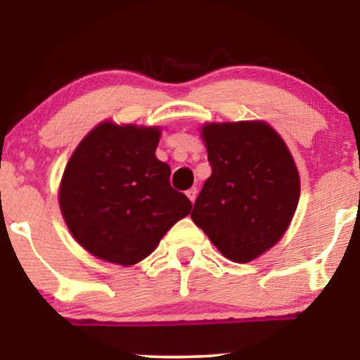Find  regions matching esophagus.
I'll use <instances>...</instances> for the list:
<instances>
[{"instance_id": "obj_1", "label": "esophagus", "mask_w": 360, "mask_h": 360, "mask_svg": "<svg viewBox=\"0 0 360 360\" xmlns=\"http://www.w3.org/2000/svg\"><path fill=\"white\" fill-rule=\"evenodd\" d=\"M186 196H188V200L191 201V203H195V200H196V188H195V186H191L190 190H186Z\"/></svg>"}]
</instances>
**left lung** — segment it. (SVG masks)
<instances>
[{"mask_svg": "<svg viewBox=\"0 0 360 360\" xmlns=\"http://www.w3.org/2000/svg\"><path fill=\"white\" fill-rule=\"evenodd\" d=\"M211 175L191 219L226 259L245 264L282 239L300 200L292 152L265 121L206 122Z\"/></svg>", "mask_w": 360, "mask_h": 360, "instance_id": "obj_1", "label": "left lung"}]
</instances>
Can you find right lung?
Segmentation results:
<instances>
[{
    "label": "right lung",
    "mask_w": 360,
    "mask_h": 360,
    "mask_svg": "<svg viewBox=\"0 0 360 360\" xmlns=\"http://www.w3.org/2000/svg\"><path fill=\"white\" fill-rule=\"evenodd\" d=\"M159 141V126L103 121L68 159L58 205L68 231L95 257L141 262L190 214V200L170 186V167L155 157Z\"/></svg>",
    "instance_id": "add662e5"
}]
</instances>
